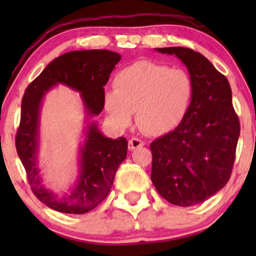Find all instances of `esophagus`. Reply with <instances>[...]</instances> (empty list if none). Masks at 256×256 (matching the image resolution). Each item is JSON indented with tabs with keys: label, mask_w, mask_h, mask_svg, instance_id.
<instances>
[{
	"label": "esophagus",
	"mask_w": 256,
	"mask_h": 256,
	"mask_svg": "<svg viewBox=\"0 0 256 256\" xmlns=\"http://www.w3.org/2000/svg\"><path fill=\"white\" fill-rule=\"evenodd\" d=\"M144 146V142L142 141V140L140 138H132L129 140V143H128V148L130 150H134L136 148H138V146Z\"/></svg>",
	"instance_id": "obj_1"
}]
</instances>
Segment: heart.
Returning <instances> with one entry per match:
<instances>
[{"label": "heart", "mask_w": 256, "mask_h": 256, "mask_svg": "<svg viewBox=\"0 0 256 256\" xmlns=\"http://www.w3.org/2000/svg\"><path fill=\"white\" fill-rule=\"evenodd\" d=\"M114 86L104 93L112 122L127 127L135 110L138 128L149 135H163L178 127L194 96V82L186 71L149 60L122 68Z\"/></svg>", "instance_id": "1"}]
</instances>
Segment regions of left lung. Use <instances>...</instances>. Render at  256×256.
I'll list each match as a JSON object with an SVG mask.
<instances>
[{
	"mask_svg": "<svg viewBox=\"0 0 256 256\" xmlns=\"http://www.w3.org/2000/svg\"><path fill=\"white\" fill-rule=\"evenodd\" d=\"M156 51L174 54L186 66L194 96L180 126L150 144L152 182L171 204L194 206L228 182L240 135L239 118L228 80L208 58L182 46Z\"/></svg>",
	"mask_w": 256,
	"mask_h": 256,
	"instance_id": "8db88e82",
	"label": "left lung"
}]
</instances>
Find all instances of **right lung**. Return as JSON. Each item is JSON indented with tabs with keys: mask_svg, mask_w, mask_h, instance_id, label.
I'll use <instances>...</instances> for the list:
<instances>
[{
	"mask_svg": "<svg viewBox=\"0 0 256 256\" xmlns=\"http://www.w3.org/2000/svg\"><path fill=\"white\" fill-rule=\"evenodd\" d=\"M120 59V54L108 50L68 52L52 60L24 92L16 134L17 154L34 194L54 211L84 214L96 208L110 194L115 174L127 157L128 141L106 138L96 121L88 122L79 148L78 180L68 194H54L43 185L38 168L40 108L45 94L58 84L79 92L88 121L104 110V86Z\"/></svg>",
	"mask_w": 256,
	"mask_h": 256,
	"instance_id": "1",
	"label": "right lung"
}]
</instances>
